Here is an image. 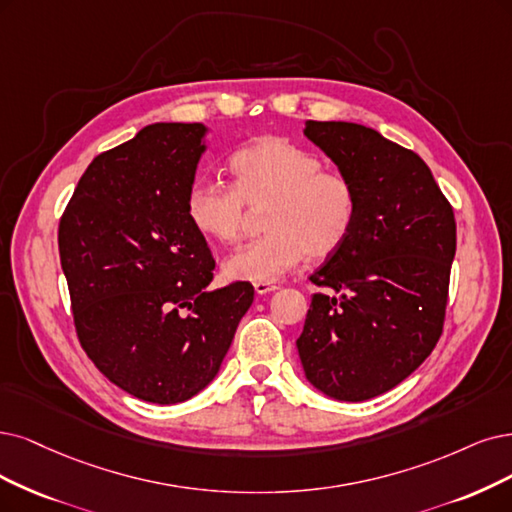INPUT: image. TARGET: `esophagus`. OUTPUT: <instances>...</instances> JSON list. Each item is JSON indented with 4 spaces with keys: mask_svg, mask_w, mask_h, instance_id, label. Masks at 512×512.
Instances as JSON below:
<instances>
[{
    "mask_svg": "<svg viewBox=\"0 0 512 512\" xmlns=\"http://www.w3.org/2000/svg\"><path fill=\"white\" fill-rule=\"evenodd\" d=\"M276 289H278L276 282H255L257 295H266V293H272V291H276Z\"/></svg>",
    "mask_w": 512,
    "mask_h": 512,
    "instance_id": "34e87169",
    "label": "esophagus"
}]
</instances>
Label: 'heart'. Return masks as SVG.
<instances>
[{
  "mask_svg": "<svg viewBox=\"0 0 512 512\" xmlns=\"http://www.w3.org/2000/svg\"><path fill=\"white\" fill-rule=\"evenodd\" d=\"M232 185L198 179L187 189L185 215L217 242H236L249 208L263 211L268 234L223 261L232 280L270 282L304 259H327L350 238L358 189L342 170L323 168L314 151L282 137H259L230 158Z\"/></svg>",
  "mask_w": 512,
  "mask_h": 512,
  "instance_id": "b5f03b06",
  "label": "heart"
}]
</instances>
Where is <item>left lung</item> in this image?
<instances>
[{
  "label": "left lung",
  "instance_id": "obj_1",
  "mask_svg": "<svg viewBox=\"0 0 512 512\" xmlns=\"http://www.w3.org/2000/svg\"><path fill=\"white\" fill-rule=\"evenodd\" d=\"M304 135L358 189L350 238L310 282L297 350L306 377L339 401H367L401 384L443 333L456 217L426 162L352 122H306Z\"/></svg>",
  "mask_w": 512,
  "mask_h": 512
}]
</instances>
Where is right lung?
Listing matches in <instances>:
<instances>
[{
  "label": "right lung",
  "mask_w": 512,
  "mask_h": 512,
  "mask_svg": "<svg viewBox=\"0 0 512 512\" xmlns=\"http://www.w3.org/2000/svg\"><path fill=\"white\" fill-rule=\"evenodd\" d=\"M202 124H151L90 162L59 223L73 325L90 361L141 401L192 399L217 375L251 282L208 291L215 259L185 215Z\"/></svg>",
  "instance_id": "obj_1"
}]
</instances>
